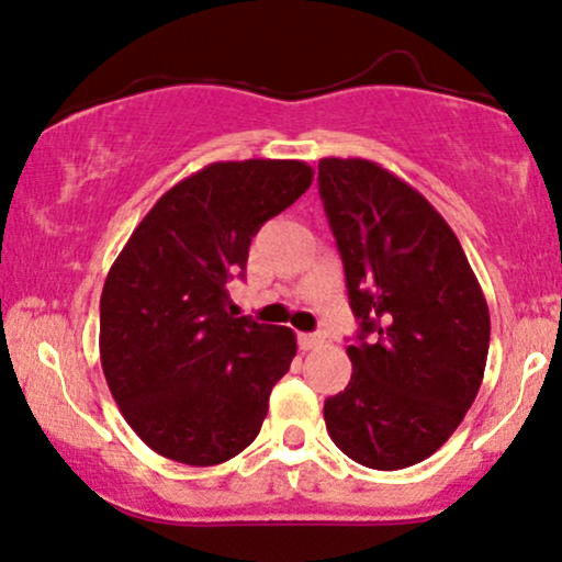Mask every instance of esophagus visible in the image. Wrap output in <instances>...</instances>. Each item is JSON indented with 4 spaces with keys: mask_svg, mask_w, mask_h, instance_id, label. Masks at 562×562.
Returning a JSON list of instances; mask_svg holds the SVG:
<instances>
[{
    "mask_svg": "<svg viewBox=\"0 0 562 562\" xmlns=\"http://www.w3.org/2000/svg\"><path fill=\"white\" fill-rule=\"evenodd\" d=\"M323 345V336L321 334H300V347L302 349H315Z\"/></svg>",
    "mask_w": 562,
    "mask_h": 562,
    "instance_id": "obj_1",
    "label": "esophagus"
}]
</instances>
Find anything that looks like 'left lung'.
<instances>
[{"mask_svg":"<svg viewBox=\"0 0 562 562\" xmlns=\"http://www.w3.org/2000/svg\"><path fill=\"white\" fill-rule=\"evenodd\" d=\"M318 191L360 321L352 379L323 418L355 463L400 471L437 452L476 400L490 307L458 236L411 183L323 157Z\"/></svg>","mask_w":562,"mask_h":562,"instance_id":"8db88e82","label":"left lung"}]
</instances>
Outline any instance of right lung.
Here are the masks:
<instances>
[{"label":"right lung","mask_w":562,"mask_h":562,"mask_svg":"<svg viewBox=\"0 0 562 562\" xmlns=\"http://www.w3.org/2000/svg\"><path fill=\"white\" fill-rule=\"evenodd\" d=\"M313 183L300 160L213 162L144 215L99 300V358L123 418L162 458L217 465L260 434L294 331L228 313L249 244Z\"/></svg>","instance_id":"add662e5"}]
</instances>
